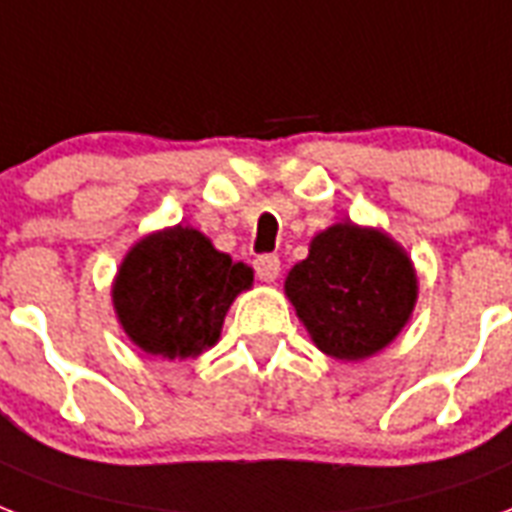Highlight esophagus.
<instances>
[{
    "label": "esophagus",
    "mask_w": 512,
    "mask_h": 512,
    "mask_svg": "<svg viewBox=\"0 0 512 512\" xmlns=\"http://www.w3.org/2000/svg\"><path fill=\"white\" fill-rule=\"evenodd\" d=\"M256 275H259L261 283H275L277 275H280V259L272 256V253H264L256 259Z\"/></svg>",
    "instance_id": "34e87169"
}]
</instances>
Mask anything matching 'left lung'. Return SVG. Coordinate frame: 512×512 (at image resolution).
<instances>
[{"instance_id": "8db88e82", "label": "left lung", "mask_w": 512, "mask_h": 512, "mask_svg": "<svg viewBox=\"0 0 512 512\" xmlns=\"http://www.w3.org/2000/svg\"><path fill=\"white\" fill-rule=\"evenodd\" d=\"M417 272L390 235L342 221L312 237L285 277V296L320 352L363 360L384 350L414 312Z\"/></svg>"}]
</instances>
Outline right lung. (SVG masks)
Returning a JSON list of instances; mask_svg holds the SVG:
<instances>
[{
	"mask_svg": "<svg viewBox=\"0 0 512 512\" xmlns=\"http://www.w3.org/2000/svg\"><path fill=\"white\" fill-rule=\"evenodd\" d=\"M253 285V269L213 248L192 227L138 240L114 277V312L146 355L197 358L219 342L229 304Z\"/></svg>",
	"mask_w": 512,
	"mask_h": 512,
	"instance_id": "right-lung-1",
	"label": "right lung"
}]
</instances>
